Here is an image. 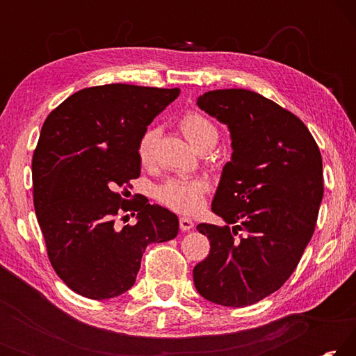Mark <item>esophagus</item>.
Instances as JSON below:
<instances>
[{"instance_id": "esophagus-1", "label": "esophagus", "mask_w": 356, "mask_h": 356, "mask_svg": "<svg viewBox=\"0 0 356 356\" xmlns=\"http://www.w3.org/2000/svg\"><path fill=\"white\" fill-rule=\"evenodd\" d=\"M179 226H180V231H190V229H193V226H195V222H193L190 218H185V216H182V218L179 220Z\"/></svg>"}]
</instances>
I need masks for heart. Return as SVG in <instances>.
Listing matches in <instances>:
<instances>
[{
	"label": "heart",
	"mask_w": 356,
	"mask_h": 356,
	"mask_svg": "<svg viewBox=\"0 0 356 356\" xmlns=\"http://www.w3.org/2000/svg\"><path fill=\"white\" fill-rule=\"evenodd\" d=\"M179 124L186 140L195 147L202 143H216L218 140V130L215 124L201 113L188 111L184 114ZM156 138H159V129L149 127L138 140L136 155L141 165H149L152 161ZM206 193L207 184L204 180H168L156 190V197L161 204L180 213H196L204 206Z\"/></svg>",
	"instance_id": "1"
}]
</instances>
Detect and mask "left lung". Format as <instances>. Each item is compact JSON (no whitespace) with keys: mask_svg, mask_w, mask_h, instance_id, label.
Instances as JSON below:
<instances>
[{"mask_svg":"<svg viewBox=\"0 0 356 356\" xmlns=\"http://www.w3.org/2000/svg\"><path fill=\"white\" fill-rule=\"evenodd\" d=\"M197 106L227 125L232 156L212 201L227 225H197L210 252L193 281L212 303L243 308L278 291L297 268L323 196L322 155L293 113L257 92L216 89L200 95Z\"/></svg>","mask_w":356,"mask_h":356,"instance_id":"8db88e82","label":"left lung"}]
</instances>
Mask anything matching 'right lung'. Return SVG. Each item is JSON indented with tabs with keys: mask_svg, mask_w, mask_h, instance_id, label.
I'll return each mask as SVG.
<instances>
[{
	"mask_svg": "<svg viewBox=\"0 0 356 356\" xmlns=\"http://www.w3.org/2000/svg\"><path fill=\"white\" fill-rule=\"evenodd\" d=\"M179 94L122 83L84 88L42 125L33 155L34 210L56 275L83 297L127 292L146 246L177 236L172 212L127 197L141 172L138 140ZM122 211L137 212L135 227L115 226Z\"/></svg>",
	"mask_w": 356,
	"mask_h": 356,
	"instance_id": "obj_1",
	"label": "right lung"
}]
</instances>
